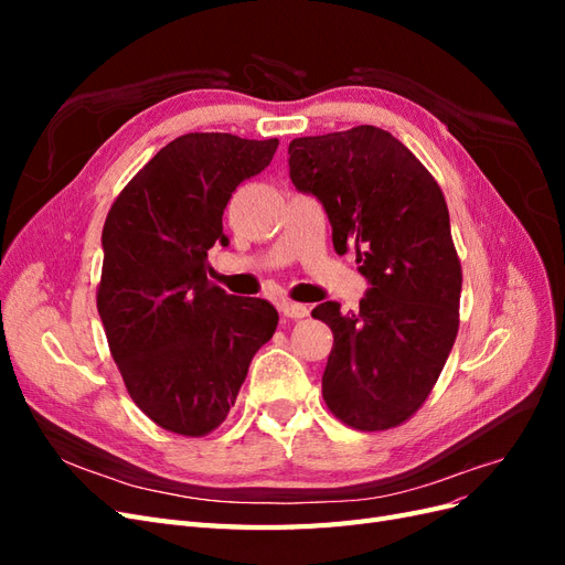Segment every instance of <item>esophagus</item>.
Returning <instances> with one entry per match:
<instances>
[{"label":"esophagus","mask_w":565,"mask_h":565,"mask_svg":"<svg viewBox=\"0 0 565 565\" xmlns=\"http://www.w3.org/2000/svg\"><path fill=\"white\" fill-rule=\"evenodd\" d=\"M280 313L285 318H289V320H301V318L309 316V306L295 303V301H285V303H280Z\"/></svg>","instance_id":"1"}]
</instances>
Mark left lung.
<instances>
[{"label":"left lung","mask_w":565,"mask_h":565,"mask_svg":"<svg viewBox=\"0 0 565 565\" xmlns=\"http://www.w3.org/2000/svg\"><path fill=\"white\" fill-rule=\"evenodd\" d=\"M287 152L292 183L328 212L334 252L355 247L372 285L355 313L337 301L313 309L334 334L322 398L351 429H393L429 398L459 330L446 198L396 136L372 125L303 136Z\"/></svg>","instance_id":"obj_1"}]
</instances>
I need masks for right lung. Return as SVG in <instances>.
<instances>
[{
    "label": "right lung",
    "instance_id": "right-lung-1",
    "mask_svg": "<svg viewBox=\"0 0 565 565\" xmlns=\"http://www.w3.org/2000/svg\"><path fill=\"white\" fill-rule=\"evenodd\" d=\"M278 139L195 131L167 143L113 202L96 306L131 401L162 429L200 438L235 405L254 353L276 332L264 299L207 280L228 245L226 204L276 156Z\"/></svg>",
    "mask_w": 565,
    "mask_h": 565
}]
</instances>
